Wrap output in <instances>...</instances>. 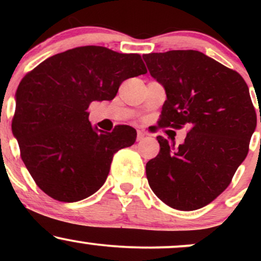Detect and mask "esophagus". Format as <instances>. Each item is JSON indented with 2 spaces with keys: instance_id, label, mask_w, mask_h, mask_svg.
<instances>
[{
  "instance_id": "34e87169",
  "label": "esophagus",
  "mask_w": 261,
  "mask_h": 261,
  "mask_svg": "<svg viewBox=\"0 0 261 261\" xmlns=\"http://www.w3.org/2000/svg\"><path fill=\"white\" fill-rule=\"evenodd\" d=\"M145 136H146V134L143 133V131H141V130H137V141H141V140H143V139H145Z\"/></svg>"
}]
</instances>
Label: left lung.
<instances>
[{
	"instance_id": "1",
	"label": "left lung",
	"mask_w": 261,
	"mask_h": 261,
	"mask_svg": "<svg viewBox=\"0 0 261 261\" xmlns=\"http://www.w3.org/2000/svg\"><path fill=\"white\" fill-rule=\"evenodd\" d=\"M143 60L166 89L160 126L189 128L178 147L157 136L161 151L146 164L148 184L170 207L201 208L226 190L249 151L256 127L249 88L238 72L196 50Z\"/></svg>"
}]
</instances>
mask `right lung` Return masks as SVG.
<instances>
[{"instance_id": "obj_1", "label": "right lung", "mask_w": 261, "mask_h": 261, "mask_svg": "<svg viewBox=\"0 0 261 261\" xmlns=\"http://www.w3.org/2000/svg\"><path fill=\"white\" fill-rule=\"evenodd\" d=\"M146 72L139 54L88 45L56 54L23 77L12 131L27 169L46 195L76 202L99 190L114 154L134 145L137 134L127 125L98 130L87 109L92 101L114 99L125 80Z\"/></svg>"}]
</instances>
